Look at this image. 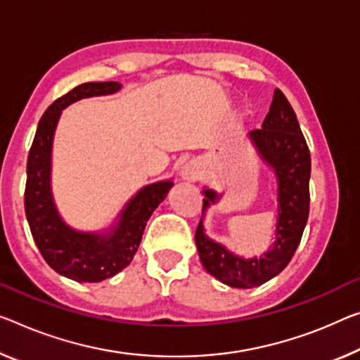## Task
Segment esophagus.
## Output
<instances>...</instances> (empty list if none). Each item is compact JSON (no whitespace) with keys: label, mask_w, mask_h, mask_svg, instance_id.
Segmentation results:
<instances>
[{"label":"esophagus","mask_w":360,"mask_h":360,"mask_svg":"<svg viewBox=\"0 0 360 360\" xmlns=\"http://www.w3.org/2000/svg\"><path fill=\"white\" fill-rule=\"evenodd\" d=\"M202 175V167L198 161H190L186 162L180 170V176L185 181H198Z\"/></svg>","instance_id":"1"}]
</instances>
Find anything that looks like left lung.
Wrapping results in <instances>:
<instances>
[{
	"label": "left lung",
	"mask_w": 360,
	"mask_h": 360,
	"mask_svg": "<svg viewBox=\"0 0 360 360\" xmlns=\"http://www.w3.org/2000/svg\"><path fill=\"white\" fill-rule=\"evenodd\" d=\"M257 156L274 170L276 181L275 241L261 257H241L206 235L202 217L222 195L204 188L202 217L195 235L204 269L233 288H256L278 275L300 246L309 217L311 154L288 99L278 88L274 91L262 129L248 134Z\"/></svg>",
	"instance_id": "1"
}]
</instances>
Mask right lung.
<instances>
[{
  "instance_id": "1",
  "label": "right lung",
  "mask_w": 360,
  "mask_h": 360,
  "mask_svg": "<svg viewBox=\"0 0 360 360\" xmlns=\"http://www.w3.org/2000/svg\"><path fill=\"white\" fill-rule=\"evenodd\" d=\"M120 88L119 82H90L56 99L38 122L27 159L24 202L33 240L49 267L79 283L110 278L131 262L146 222L174 186L172 179L143 186L103 231L77 230L60 217L51 191L53 140L60 112L80 99L112 95Z\"/></svg>"
}]
</instances>
